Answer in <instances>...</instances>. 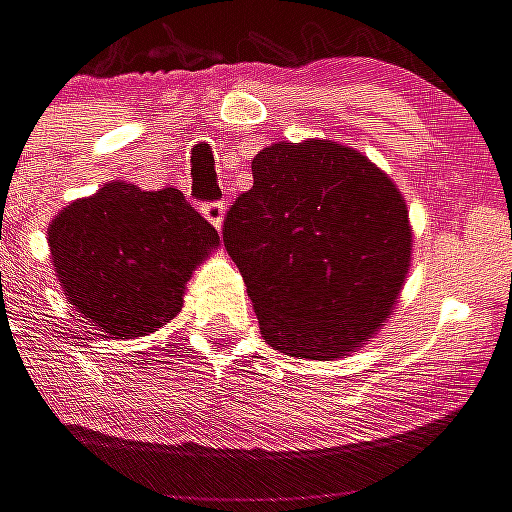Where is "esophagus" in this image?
I'll use <instances>...</instances> for the list:
<instances>
[{
	"mask_svg": "<svg viewBox=\"0 0 512 512\" xmlns=\"http://www.w3.org/2000/svg\"><path fill=\"white\" fill-rule=\"evenodd\" d=\"M203 217L211 222V225L217 227V230H222V222H225V206L222 203H203Z\"/></svg>",
	"mask_w": 512,
	"mask_h": 512,
	"instance_id": "34e87169",
	"label": "esophagus"
}]
</instances>
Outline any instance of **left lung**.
I'll use <instances>...</instances> for the list:
<instances>
[{"instance_id": "1", "label": "left lung", "mask_w": 512, "mask_h": 512, "mask_svg": "<svg viewBox=\"0 0 512 512\" xmlns=\"http://www.w3.org/2000/svg\"><path fill=\"white\" fill-rule=\"evenodd\" d=\"M252 179L222 241L266 342L312 361L372 342L412 263L410 211L391 176L352 146L306 138L266 146Z\"/></svg>"}]
</instances>
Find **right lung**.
I'll return each instance as SVG.
<instances>
[{
    "label": "right lung",
    "mask_w": 512,
    "mask_h": 512,
    "mask_svg": "<svg viewBox=\"0 0 512 512\" xmlns=\"http://www.w3.org/2000/svg\"><path fill=\"white\" fill-rule=\"evenodd\" d=\"M219 233L179 189L146 192L108 181L48 225V249L67 301L108 339L149 336L184 306L192 271Z\"/></svg>",
    "instance_id": "1"
}]
</instances>
